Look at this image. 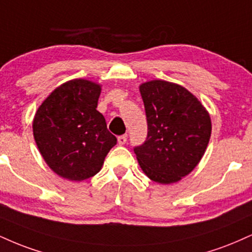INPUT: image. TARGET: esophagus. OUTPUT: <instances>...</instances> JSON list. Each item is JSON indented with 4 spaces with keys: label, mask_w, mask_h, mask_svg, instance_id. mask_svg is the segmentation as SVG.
Masks as SVG:
<instances>
[{
    "label": "esophagus",
    "mask_w": 252,
    "mask_h": 252,
    "mask_svg": "<svg viewBox=\"0 0 252 252\" xmlns=\"http://www.w3.org/2000/svg\"><path fill=\"white\" fill-rule=\"evenodd\" d=\"M117 142H118V144H121V145L126 144V135L118 136V138H117Z\"/></svg>",
    "instance_id": "esophagus-1"
}]
</instances>
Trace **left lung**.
<instances>
[{"label":"left lung","instance_id":"1","mask_svg":"<svg viewBox=\"0 0 252 252\" xmlns=\"http://www.w3.org/2000/svg\"><path fill=\"white\" fill-rule=\"evenodd\" d=\"M148 122L145 142L134 151L151 181L170 184L189 175L207 150L211 120L189 90L162 80L139 86Z\"/></svg>","mask_w":252,"mask_h":252}]
</instances>
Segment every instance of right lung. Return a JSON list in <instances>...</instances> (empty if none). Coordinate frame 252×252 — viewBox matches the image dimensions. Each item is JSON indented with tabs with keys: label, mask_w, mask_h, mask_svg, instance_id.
<instances>
[{
	"label": "right lung",
	"mask_w": 252,
	"mask_h": 252,
	"mask_svg": "<svg viewBox=\"0 0 252 252\" xmlns=\"http://www.w3.org/2000/svg\"><path fill=\"white\" fill-rule=\"evenodd\" d=\"M101 86L76 78L57 87L36 111L32 132L48 166L69 181H83L101 170L117 143L96 110Z\"/></svg>",
	"instance_id": "1"
}]
</instances>
